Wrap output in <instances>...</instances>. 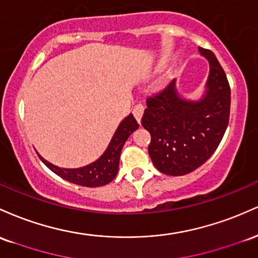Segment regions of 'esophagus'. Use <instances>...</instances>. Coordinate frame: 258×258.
I'll list each match as a JSON object with an SVG mask.
<instances>
[{"label":"esophagus","instance_id":"1","mask_svg":"<svg viewBox=\"0 0 258 258\" xmlns=\"http://www.w3.org/2000/svg\"><path fill=\"white\" fill-rule=\"evenodd\" d=\"M144 109H145V107L141 105V103H138V105H135L134 109H133V114H134V117L137 118V120L139 121V123H140L141 118H143Z\"/></svg>","mask_w":258,"mask_h":258}]
</instances>
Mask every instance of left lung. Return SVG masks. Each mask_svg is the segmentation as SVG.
<instances>
[{"instance_id": "obj_1", "label": "left lung", "mask_w": 258, "mask_h": 258, "mask_svg": "<svg viewBox=\"0 0 258 258\" xmlns=\"http://www.w3.org/2000/svg\"><path fill=\"white\" fill-rule=\"evenodd\" d=\"M210 63L206 90L200 100L179 95L175 80L146 100L141 124L151 134L149 155L155 167L167 175L191 173L206 162L228 126L230 88L215 53L199 47Z\"/></svg>"}]
</instances>
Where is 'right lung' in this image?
Here are the masks:
<instances>
[{"mask_svg": "<svg viewBox=\"0 0 258 258\" xmlns=\"http://www.w3.org/2000/svg\"><path fill=\"white\" fill-rule=\"evenodd\" d=\"M139 128L138 121L134 115L129 114L124 118L115 130L111 143L106 151L98 160L82 168H59L50 163L39 155L40 160L46 164L53 173L59 175L64 180L88 187H97L111 183L115 178L119 167V157L121 149L128 138Z\"/></svg>", "mask_w": 258, "mask_h": 258, "instance_id": "right-lung-1", "label": "right lung"}]
</instances>
